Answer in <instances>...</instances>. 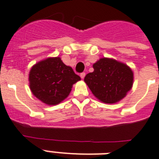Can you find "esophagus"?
I'll list each match as a JSON object with an SVG mask.
<instances>
[{
	"instance_id": "34e87169",
	"label": "esophagus",
	"mask_w": 159,
	"mask_h": 159,
	"mask_svg": "<svg viewBox=\"0 0 159 159\" xmlns=\"http://www.w3.org/2000/svg\"><path fill=\"white\" fill-rule=\"evenodd\" d=\"M80 77L81 79H84L85 77V73L84 72H82V73H80Z\"/></svg>"
}]
</instances>
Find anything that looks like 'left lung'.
<instances>
[{
    "instance_id": "1",
    "label": "left lung",
    "mask_w": 159,
    "mask_h": 159,
    "mask_svg": "<svg viewBox=\"0 0 159 159\" xmlns=\"http://www.w3.org/2000/svg\"><path fill=\"white\" fill-rule=\"evenodd\" d=\"M93 72L84 77L93 94L101 102L113 104L122 100L132 89L133 72L115 59L102 57L93 66Z\"/></svg>"
}]
</instances>
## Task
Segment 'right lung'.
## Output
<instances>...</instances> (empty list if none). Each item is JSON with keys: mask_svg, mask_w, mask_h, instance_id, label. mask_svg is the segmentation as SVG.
<instances>
[{"mask_svg": "<svg viewBox=\"0 0 159 159\" xmlns=\"http://www.w3.org/2000/svg\"><path fill=\"white\" fill-rule=\"evenodd\" d=\"M80 77L60 57H48L34 65L29 73V86L35 98L48 106H54L66 98L72 85Z\"/></svg>", "mask_w": 159, "mask_h": 159, "instance_id": "right-lung-1", "label": "right lung"}]
</instances>
